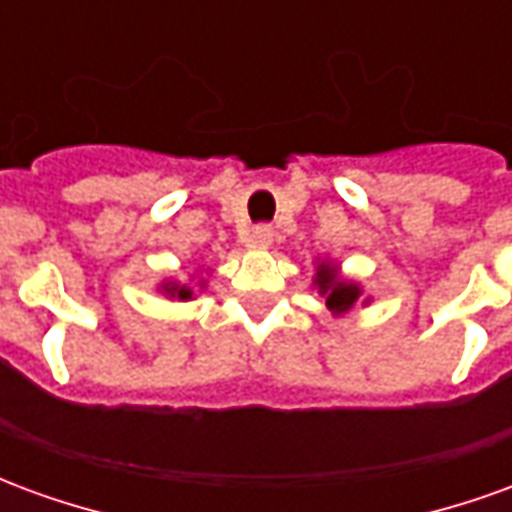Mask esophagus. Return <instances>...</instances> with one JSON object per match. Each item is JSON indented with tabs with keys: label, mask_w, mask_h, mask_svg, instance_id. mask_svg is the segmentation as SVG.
I'll return each instance as SVG.
<instances>
[{
	"label": "esophagus",
	"mask_w": 512,
	"mask_h": 512,
	"mask_svg": "<svg viewBox=\"0 0 512 512\" xmlns=\"http://www.w3.org/2000/svg\"><path fill=\"white\" fill-rule=\"evenodd\" d=\"M246 241L255 246H268L274 241V227H271V224H255V227L246 233Z\"/></svg>",
	"instance_id": "1"
}]
</instances>
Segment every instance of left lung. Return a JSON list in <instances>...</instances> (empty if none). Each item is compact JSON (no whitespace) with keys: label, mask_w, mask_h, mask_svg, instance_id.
<instances>
[{"label":"left lung","mask_w":512,"mask_h":512,"mask_svg":"<svg viewBox=\"0 0 512 512\" xmlns=\"http://www.w3.org/2000/svg\"><path fill=\"white\" fill-rule=\"evenodd\" d=\"M315 285H318V293L326 299V307L334 312V315H343L354 307L359 296H362V288L356 282H348V279L340 277V271L332 263H318V271H315Z\"/></svg>","instance_id":"obj_1"}]
</instances>
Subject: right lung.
Returning <instances> with one entry per match:
<instances>
[{
	"label": "right lung",
	"mask_w": 512,
	"mask_h": 512,
	"mask_svg": "<svg viewBox=\"0 0 512 512\" xmlns=\"http://www.w3.org/2000/svg\"><path fill=\"white\" fill-rule=\"evenodd\" d=\"M161 290H164L167 296H172V299H178V301H189L191 296H194V290H191L189 285H178V282H164V285H161Z\"/></svg>",
	"instance_id": "add662e5"
}]
</instances>
